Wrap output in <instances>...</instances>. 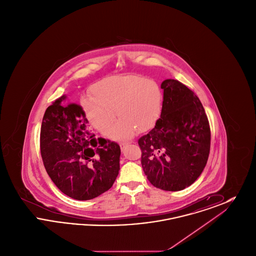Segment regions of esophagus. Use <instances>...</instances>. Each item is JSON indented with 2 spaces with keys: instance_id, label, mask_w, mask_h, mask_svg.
<instances>
[{
  "instance_id": "esophagus-1",
  "label": "esophagus",
  "mask_w": 256,
  "mask_h": 256,
  "mask_svg": "<svg viewBox=\"0 0 256 256\" xmlns=\"http://www.w3.org/2000/svg\"><path fill=\"white\" fill-rule=\"evenodd\" d=\"M130 142H122V143H120V146H121V148H124V146L128 145V144H130Z\"/></svg>"
}]
</instances>
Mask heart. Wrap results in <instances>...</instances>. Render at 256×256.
I'll return each mask as SVG.
<instances>
[{"mask_svg":"<svg viewBox=\"0 0 256 256\" xmlns=\"http://www.w3.org/2000/svg\"><path fill=\"white\" fill-rule=\"evenodd\" d=\"M92 96L82 100L89 122L113 139L132 136L137 128L146 130L156 124L162 110V93L156 82L139 76H114L102 80L91 89Z\"/></svg>","mask_w":256,"mask_h":256,"instance_id":"heart-1","label":"heart"}]
</instances>
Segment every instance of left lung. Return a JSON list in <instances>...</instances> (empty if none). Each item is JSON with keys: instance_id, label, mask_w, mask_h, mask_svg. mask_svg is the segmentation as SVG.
Segmentation results:
<instances>
[{"instance_id": "obj_1", "label": "left lung", "mask_w": 256, "mask_h": 256, "mask_svg": "<svg viewBox=\"0 0 256 256\" xmlns=\"http://www.w3.org/2000/svg\"><path fill=\"white\" fill-rule=\"evenodd\" d=\"M160 118L138 140L148 182L164 191H180L195 182L206 165L211 132L195 93L176 80H165Z\"/></svg>"}]
</instances>
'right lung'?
<instances>
[{
  "label": "right lung",
  "mask_w": 256,
  "mask_h": 256,
  "mask_svg": "<svg viewBox=\"0 0 256 256\" xmlns=\"http://www.w3.org/2000/svg\"><path fill=\"white\" fill-rule=\"evenodd\" d=\"M58 98L45 111L40 152L50 180L65 195L87 200L112 187L120 170V146L98 138L80 104Z\"/></svg>",
  "instance_id": "1"
}]
</instances>
